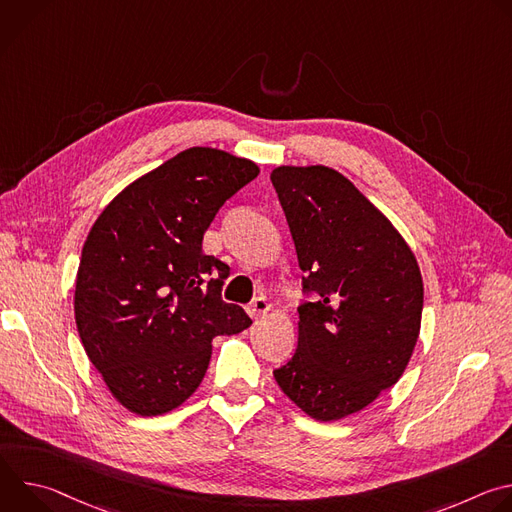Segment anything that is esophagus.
I'll list each match as a JSON object with an SVG mask.
<instances>
[{"label": "esophagus", "instance_id": "esophagus-1", "mask_svg": "<svg viewBox=\"0 0 512 512\" xmlns=\"http://www.w3.org/2000/svg\"><path fill=\"white\" fill-rule=\"evenodd\" d=\"M271 312V302L267 300V298H255L251 304H249V314L253 316V318H261V316H265V314H269Z\"/></svg>", "mask_w": 512, "mask_h": 512}]
</instances>
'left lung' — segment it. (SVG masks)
Listing matches in <instances>:
<instances>
[{"label":"left lung","instance_id":"obj_1","mask_svg":"<svg viewBox=\"0 0 512 512\" xmlns=\"http://www.w3.org/2000/svg\"><path fill=\"white\" fill-rule=\"evenodd\" d=\"M271 182L312 296L298 308L296 354L273 377L306 415L336 421L405 373L421 328V271L389 218L340 172L279 166Z\"/></svg>","mask_w":512,"mask_h":512}]
</instances>
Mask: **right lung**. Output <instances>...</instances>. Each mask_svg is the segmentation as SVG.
I'll list each match as a JSON object with an SVG mask.
<instances>
[{"instance_id": "obj_1", "label": "right lung", "mask_w": 512, "mask_h": 512, "mask_svg": "<svg viewBox=\"0 0 512 512\" xmlns=\"http://www.w3.org/2000/svg\"><path fill=\"white\" fill-rule=\"evenodd\" d=\"M259 166L190 148L123 188L83 245L75 320L93 367L131 413L180 407L202 383L212 338L253 322L221 298L229 265L204 255L214 214Z\"/></svg>"}]
</instances>
